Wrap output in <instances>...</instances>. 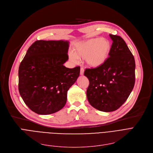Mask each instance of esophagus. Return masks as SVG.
<instances>
[{
	"instance_id": "1",
	"label": "esophagus",
	"mask_w": 153,
	"mask_h": 153,
	"mask_svg": "<svg viewBox=\"0 0 153 153\" xmlns=\"http://www.w3.org/2000/svg\"><path fill=\"white\" fill-rule=\"evenodd\" d=\"M83 74H84V68L82 67V68H80V75H83Z\"/></svg>"
}]
</instances>
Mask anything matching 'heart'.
<instances>
[{
  "label": "heart",
  "mask_w": 153,
  "mask_h": 153,
  "mask_svg": "<svg viewBox=\"0 0 153 153\" xmlns=\"http://www.w3.org/2000/svg\"><path fill=\"white\" fill-rule=\"evenodd\" d=\"M111 50V43L102 38H94L86 40L76 46L75 55L70 54V60L76 62V57L85 59L91 68L101 67L106 61Z\"/></svg>",
  "instance_id": "obj_1"
}]
</instances>
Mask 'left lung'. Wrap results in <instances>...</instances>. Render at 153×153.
Wrapping results in <instances>:
<instances>
[{
  "instance_id": "1",
  "label": "left lung",
  "mask_w": 153,
  "mask_h": 153,
  "mask_svg": "<svg viewBox=\"0 0 153 153\" xmlns=\"http://www.w3.org/2000/svg\"><path fill=\"white\" fill-rule=\"evenodd\" d=\"M113 40L110 53L101 67L86 68L84 75L89 79L86 96L97 110L111 112L124 103L135 83L134 58L126 42L118 35L110 34Z\"/></svg>"
}]
</instances>
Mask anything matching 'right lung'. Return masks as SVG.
I'll use <instances>...</instances> for the list:
<instances>
[{
  "label": "right lung",
  "mask_w": 153,
  "mask_h": 153,
  "mask_svg": "<svg viewBox=\"0 0 153 153\" xmlns=\"http://www.w3.org/2000/svg\"><path fill=\"white\" fill-rule=\"evenodd\" d=\"M69 42L37 40L29 47L19 68V91L24 103L39 114H50L66 104L67 91L80 67H65Z\"/></svg>",
  "instance_id": "obj_1"
}]
</instances>
